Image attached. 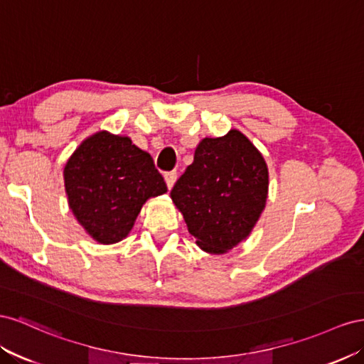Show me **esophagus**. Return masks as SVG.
<instances>
[{"label":"esophagus","instance_id":"34e87169","mask_svg":"<svg viewBox=\"0 0 364 364\" xmlns=\"http://www.w3.org/2000/svg\"><path fill=\"white\" fill-rule=\"evenodd\" d=\"M164 178H166V184H168V188H169V189H172L173 183L176 181V172H175V171L168 172V173L164 175Z\"/></svg>","mask_w":364,"mask_h":364}]
</instances>
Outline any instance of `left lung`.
I'll list each match as a JSON object with an SVG mask.
<instances>
[{"label":"left lung","instance_id":"obj_1","mask_svg":"<svg viewBox=\"0 0 364 364\" xmlns=\"http://www.w3.org/2000/svg\"><path fill=\"white\" fill-rule=\"evenodd\" d=\"M268 168L237 129L200 141L193 163L171 191L188 230L204 252L223 255L252 233L265 209Z\"/></svg>","mask_w":364,"mask_h":364}]
</instances>
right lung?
<instances>
[{
	"instance_id": "right-lung-1",
	"label": "right lung",
	"mask_w": 364,
	"mask_h": 364,
	"mask_svg": "<svg viewBox=\"0 0 364 364\" xmlns=\"http://www.w3.org/2000/svg\"><path fill=\"white\" fill-rule=\"evenodd\" d=\"M73 215L99 244L122 241L143 204L168 192L151 155L129 137L99 131L82 141L64 168Z\"/></svg>"
}]
</instances>
